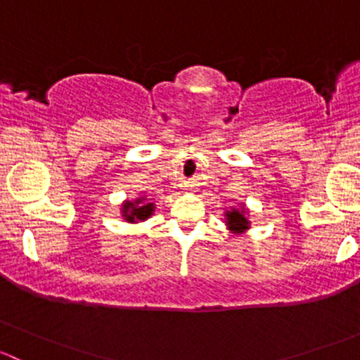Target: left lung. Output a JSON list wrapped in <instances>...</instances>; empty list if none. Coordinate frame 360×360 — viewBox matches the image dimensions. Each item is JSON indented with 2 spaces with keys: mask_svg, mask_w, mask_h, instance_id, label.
I'll list each match as a JSON object with an SVG mask.
<instances>
[{
  "mask_svg": "<svg viewBox=\"0 0 360 360\" xmlns=\"http://www.w3.org/2000/svg\"><path fill=\"white\" fill-rule=\"evenodd\" d=\"M226 219H228V224H230L231 230H235V231H242V230H248L249 228V221L245 219L244 214L237 209H233L231 212H228Z\"/></svg>",
  "mask_w": 360,
  "mask_h": 360,
  "instance_id": "1",
  "label": "left lung"
}]
</instances>
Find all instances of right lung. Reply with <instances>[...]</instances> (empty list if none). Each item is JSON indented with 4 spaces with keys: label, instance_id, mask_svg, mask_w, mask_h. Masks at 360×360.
<instances>
[{
    "label": "right lung",
    "instance_id": "add662e5",
    "mask_svg": "<svg viewBox=\"0 0 360 360\" xmlns=\"http://www.w3.org/2000/svg\"><path fill=\"white\" fill-rule=\"evenodd\" d=\"M144 198H139L136 202H127L123 205V214H125V219L134 223V221H143L146 217L151 216L153 212V203H143Z\"/></svg>",
    "mask_w": 360,
    "mask_h": 360
}]
</instances>
